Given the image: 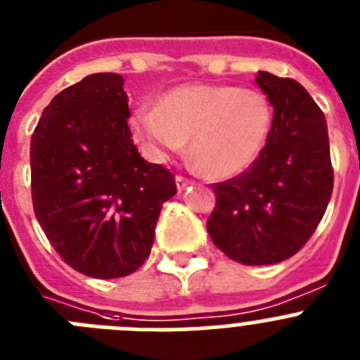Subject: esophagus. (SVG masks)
Returning <instances> with one entry per match:
<instances>
[{"label": "esophagus", "instance_id": "esophagus-1", "mask_svg": "<svg viewBox=\"0 0 360 360\" xmlns=\"http://www.w3.org/2000/svg\"><path fill=\"white\" fill-rule=\"evenodd\" d=\"M189 184H191L189 178L184 176V174H176V187H178V191L186 189V187L189 186Z\"/></svg>", "mask_w": 360, "mask_h": 360}]
</instances>
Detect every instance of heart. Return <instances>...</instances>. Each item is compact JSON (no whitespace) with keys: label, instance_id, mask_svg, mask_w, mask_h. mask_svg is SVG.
<instances>
[{"label":"heart","instance_id":"b5f03b06","mask_svg":"<svg viewBox=\"0 0 360 360\" xmlns=\"http://www.w3.org/2000/svg\"><path fill=\"white\" fill-rule=\"evenodd\" d=\"M272 110L262 91L231 84H184L165 94L157 110L131 117L135 136L158 158L189 141V155L209 178L247 169L266 141Z\"/></svg>","mask_w":360,"mask_h":360}]
</instances>
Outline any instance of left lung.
Listing matches in <instances>:
<instances>
[{
	"instance_id": "left-lung-1",
	"label": "left lung",
	"mask_w": 360,
	"mask_h": 360,
	"mask_svg": "<svg viewBox=\"0 0 360 360\" xmlns=\"http://www.w3.org/2000/svg\"><path fill=\"white\" fill-rule=\"evenodd\" d=\"M257 86L274 108L256 160L241 174L212 184V243L243 265H270L304 247L333 189L326 119L303 86L259 72Z\"/></svg>"
}]
</instances>
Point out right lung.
Returning <instances> with one entry per match:
<instances>
[{
    "label": "right lung",
    "instance_id": "obj_1",
    "mask_svg": "<svg viewBox=\"0 0 360 360\" xmlns=\"http://www.w3.org/2000/svg\"><path fill=\"white\" fill-rule=\"evenodd\" d=\"M122 84L117 73H94L65 88L30 141L37 221L66 265L98 279L144 265L162 205L176 195L173 173L133 144Z\"/></svg>",
    "mask_w": 360,
    "mask_h": 360
}]
</instances>
